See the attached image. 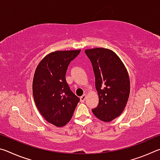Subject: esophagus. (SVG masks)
Listing matches in <instances>:
<instances>
[{
  "label": "esophagus",
  "mask_w": 160,
  "mask_h": 160,
  "mask_svg": "<svg viewBox=\"0 0 160 160\" xmlns=\"http://www.w3.org/2000/svg\"><path fill=\"white\" fill-rule=\"evenodd\" d=\"M86 97H87V94H84L82 96H81V97H80V102H85V101Z\"/></svg>",
  "instance_id": "obj_1"
}]
</instances>
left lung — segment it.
<instances>
[{
	"instance_id": "8db88e82",
	"label": "left lung",
	"mask_w": 160,
	"mask_h": 160,
	"mask_svg": "<svg viewBox=\"0 0 160 160\" xmlns=\"http://www.w3.org/2000/svg\"><path fill=\"white\" fill-rule=\"evenodd\" d=\"M91 61L95 75L99 104L92 112L100 121L110 122L120 116L130 95L128 72L114 51L105 48L85 51Z\"/></svg>"
}]
</instances>
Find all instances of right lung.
I'll return each mask as SVG.
<instances>
[{
	"instance_id": "right-lung-1",
	"label": "right lung",
	"mask_w": 160,
	"mask_h": 160,
	"mask_svg": "<svg viewBox=\"0 0 160 160\" xmlns=\"http://www.w3.org/2000/svg\"><path fill=\"white\" fill-rule=\"evenodd\" d=\"M80 51H53L45 56L35 70L32 81L34 102L43 117L56 127L69 122L80 101L70 90L66 73L70 61Z\"/></svg>"
}]
</instances>
